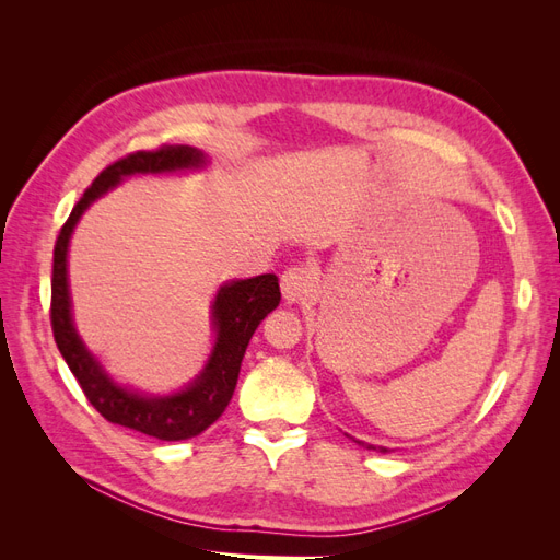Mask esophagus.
Listing matches in <instances>:
<instances>
[{
	"label": "esophagus",
	"instance_id": "esophagus-1",
	"mask_svg": "<svg viewBox=\"0 0 560 560\" xmlns=\"http://www.w3.org/2000/svg\"><path fill=\"white\" fill-rule=\"evenodd\" d=\"M280 290H282V296L287 303H296L301 299H306L313 290L311 268L303 264L287 268L280 278Z\"/></svg>",
	"mask_w": 560,
	"mask_h": 560
}]
</instances>
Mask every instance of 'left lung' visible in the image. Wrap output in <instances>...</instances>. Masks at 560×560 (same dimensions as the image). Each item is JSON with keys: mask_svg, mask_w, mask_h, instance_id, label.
I'll return each mask as SVG.
<instances>
[{"mask_svg": "<svg viewBox=\"0 0 560 560\" xmlns=\"http://www.w3.org/2000/svg\"><path fill=\"white\" fill-rule=\"evenodd\" d=\"M362 444V442H360ZM366 448H374V451H381V453H387V448L385 446H374V444H364Z\"/></svg>", "mask_w": 560, "mask_h": 560, "instance_id": "left-lung-1", "label": "left lung"}]
</instances>
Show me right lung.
<instances>
[{
	"label": "right lung",
	"instance_id": "obj_1",
	"mask_svg": "<svg viewBox=\"0 0 560 560\" xmlns=\"http://www.w3.org/2000/svg\"><path fill=\"white\" fill-rule=\"evenodd\" d=\"M208 159L196 147L175 144L156 151H135V154L112 163L95 177L70 219L60 229L54 249V280H50V325L54 338L67 366L79 381L83 395L114 425L130 428L163 442H179L206 432L224 413L235 383H238L241 362L252 334L261 319L278 308L280 284L273 273L247 280H231L219 287L212 301L214 346L200 374L173 395H147L140 389L116 383L95 354L81 341L72 319L70 280H67V249L74 226L97 198L112 191L130 175H165L200 171Z\"/></svg>",
	"mask_w": 560,
	"mask_h": 560
}]
</instances>
